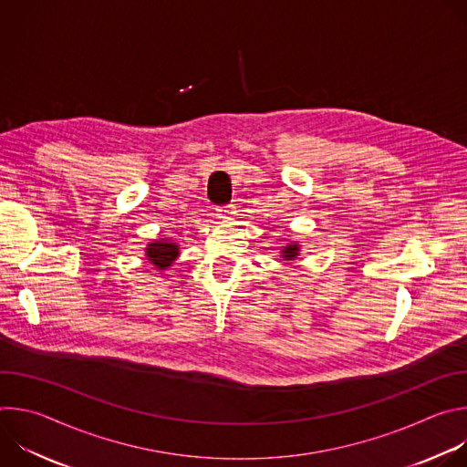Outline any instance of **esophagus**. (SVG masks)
<instances>
[{
	"instance_id": "1",
	"label": "esophagus",
	"mask_w": 467,
	"mask_h": 467,
	"mask_svg": "<svg viewBox=\"0 0 467 467\" xmlns=\"http://www.w3.org/2000/svg\"><path fill=\"white\" fill-rule=\"evenodd\" d=\"M216 213H218V218H222V220H231V218H233V214H234V211H233V207H231V205H227V207H220V209H216Z\"/></svg>"
}]
</instances>
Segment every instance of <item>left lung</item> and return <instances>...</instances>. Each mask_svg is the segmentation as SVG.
I'll return each instance as SVG.
<instances>
[{"label":"left lung","mask_w":467,"mask_h":467,"mask_svg":"<svg viewBox=\"0 0 467 467\" xmlns=\"http://www.w3.org/2000/svg\"><path fill=\"white\" fill-rule=\"evenodd\" d=\"M297 253H299V247L294 244V245H288V247H285L283 249V258H286V260H292V258H296L297 256Z\"/></svg>","instance_id":"1"}]
</instances>
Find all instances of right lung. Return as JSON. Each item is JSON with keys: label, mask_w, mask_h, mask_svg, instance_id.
Segmentation results:
<instances>
[{"label": "right lung", "mask_w": 467, "mask_h": 467, "mask_svg": "<svg viewBox=\"0 0 467 467\" xmlns=\"http://www.w3.org/2000/svg\"><path fill=\"white\" fill-rule=\"evenodd\" d=\"M146 254L155 268L166 270V265H170L179 254V245L170 242H155V244H150V247L146 249Z\"/></svg>", "instance_id": "obj_1"}]
</instances>
